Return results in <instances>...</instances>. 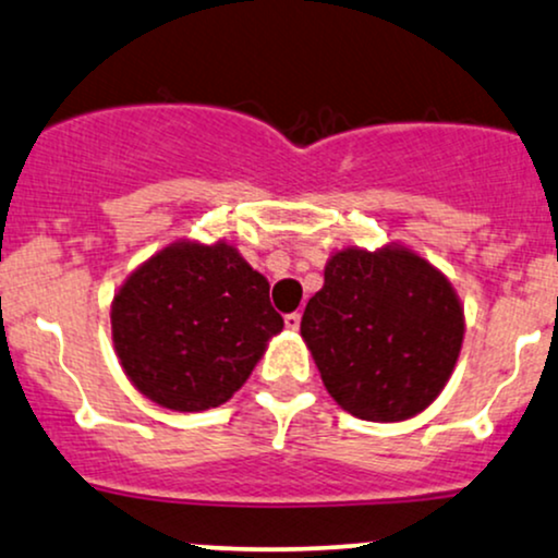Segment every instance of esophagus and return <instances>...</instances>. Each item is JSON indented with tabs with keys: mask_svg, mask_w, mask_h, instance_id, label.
<instances>
[{
	"mask_svg": "<svg viewBox=\"0 0 558 558\" xmlns=\"http://www.w3.org/2000/svg\"><path fill=\"white\" fill-rule=\"evenodd\" d=\"M284 326L290 331H298L300 329V313H290V316H284Z\"/></svg>",
	"mask_w": 558,
	"mask_h": 558,
	"instance_id": "obj_1",
	"label": "esophagus"
}]
</instances>
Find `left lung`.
Wrapping results in <instances>:
<instances>
[{"label":"left lung","mask_w":558,"mask_h":558,"mask_svg":"<svg viewBox=\"0 0 558 558\" xmlns=\"http://www.w3.org/2000/svg\"><path fill=\"white\" fill-rule=\"evenodd\" d=\"M303 342L339 408L371 423L421 415L451 378L464 307L451 281L410 247H342L307 300Z\"/></svg>","instance_id":"obj_1"}]
</instances>
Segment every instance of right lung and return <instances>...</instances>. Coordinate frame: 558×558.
I'll use <instances>...</instances> for the list:
<instances>
[{
	"label": "right lung",
	"mask_w": 558,
	"mask_h": 558,
	"mask_svg": "<svg viewBox=\"0 0 558 558\" xmlns=\"http://www.w3.org/2000/svg\"><path fill=\"white\" fill-rule=\"evenodd\" d=\"M281 329L266 277L225 240L169 242L111 300V342L124 376L174 412L232 399Z\"/></svg>",
	"instance_id": "1"
}]
</instances>
